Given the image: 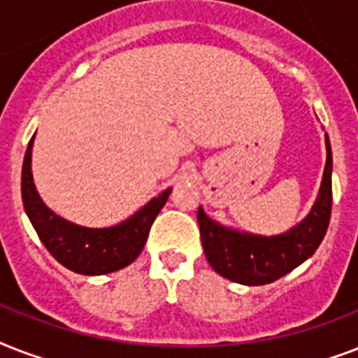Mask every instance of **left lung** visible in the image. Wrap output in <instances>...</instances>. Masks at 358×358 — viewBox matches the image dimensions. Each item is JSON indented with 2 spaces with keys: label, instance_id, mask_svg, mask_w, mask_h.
I'll return each mask as SVG.
<instances>
[{
  "label": "left lung",
  "instance_id": "8db88e82",
  "mask_svg": "<svg viewBox=\"0 0 358 358\" xmlns=\"http://www.w3.org/2000/svg\"><path fill=\"white\" fill-rule=\"evenodd\" d=\"M325 148L327 162L316 201L308 215L282 234L260 236L245 230L239 232L213 221L206 215L204 208L199 206L196 221L201 229L204 255L221 277L245 286H262L294 271L316 252L327 232L333 208V152L327 134Z\"/></svg>",
  "mask_w": 358,
  "mask_h": 358
}]
</instances>
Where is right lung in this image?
I'll return each mask as SVG.
<instances>
[{
	"label": "right lung",
	"mask_w": 358,
	"mask_h": 358,
	"mask_svg": "<svg viewBox=\"0 0 358 358\" xmlns=\"http://www.w3.org/2000/svg\"><path fill=\"white\" fill-rule=\"evenodd\" d=\"M31 137L22 167V201L33 229L50 255L80 275H108L129 266L145 247L150 227L165 206L171 187L150 199L134 215L106 229L76 224L50 210L38 195L31 173Z\"/></svg>",
	"instance_id": "right-lung-1"
}]
</instances>
